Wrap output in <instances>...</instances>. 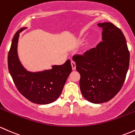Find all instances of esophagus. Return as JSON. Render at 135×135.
Here are the masks:
<instances>
[{"label": "esophagus", "instance_id": "34e87169", "mask_svg": "<svg viewBox=\"0 0 135 135\" xmlns=\"http://www.w3.org/2000/svg\"><path fill=\"white\" fill-rule=\"evenodd\" d=\"M71 64L72 69H73V70H75V69H76L75 62L74 61H73V60H71Z\"/></svg>", "mask_w": 135, "mask_h": 135}]
</instances>
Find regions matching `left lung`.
<instances>
[{
    "mask_svg": "<svg viewBox=\"0 0 135 135\" xmlns=\"http://www.w3.org/2000/svg\"><path fill=\"white\" fill-rule=\"evenodd\" d=\"M102 40L83 55L73 57L80 73V89L92 103L107 102L122 88L129 66L130 55L126 37L112 23H99Z\"/></svg>",
    "mask_w": 135,
    "mask_h": 135,
    "instance_id": "left-lung-1",
    "label": "left lung"
}]
</instances>
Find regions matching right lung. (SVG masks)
I'll use <instances>...</instances> for the list:
<instances>
[{"label": "right lung", "instance_id": "right-lung-1", "mask_svg": "<svg viewBox=\"0 0 135 135\" xmlns=\"http://www.w3.org/2000/svg\"><path fill=\"white\" fill-rule=\"evenodd\" d=\"M26 27L15 34L8 52L9 72L19 92L34 103L47 105L56 101L63 90L68 76L72 71L70 60L62 65H53L52 69L30 72L23 67L17 55L19 34Z\"/></svg>", "mask_w": 135, "mask_h": 135}]
</instances>
